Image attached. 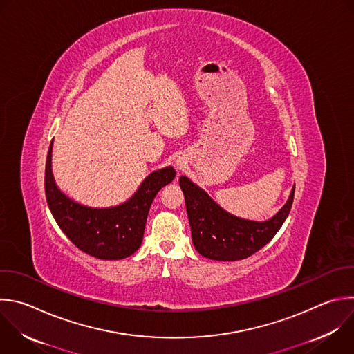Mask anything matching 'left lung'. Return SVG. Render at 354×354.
I'll use <instances>...</instances> for the list:
<instances>
[{
    "label": "left lung",
    "instance_id": "left-lung-1",
    "mask_svg": "<svg viewBox=\"0 0 354 354\" xmlns=\"http://www.w3.org/2000/svg\"><path fill=\"white\" fill-rule=\"evenodd\" d=\"M185 194L192 241L205 259L238 261L264 248L283 225L292 208L295 186L285 205L267 221H252L232 215L216 204L205 190L187 176L179 178Z\"/></svg>",
    "mask_w": 354,
    "mask_h": 354
}]
</instances>
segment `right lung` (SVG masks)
Returning <instances> with one entry per match:
<instances>
[{"mask_svg":"<svg viewBox=\"0 0 354 354\" xmlns=\"http://www.w3.org/2000/svg\"><path fill=\"white\" fill-rule=\"evenodd\" d=\"M53 143L46 162V197L50 211L68 239L82 252L100 260H122L142 245L145 226L156 194L176 175L172 167L151 172L122 204L105 208L83 205L55 183L51 169Z\"/></svg>","mask_w":354,"mask_h":354,"instance_id":"1","label":"right lung"}]
</instances>
